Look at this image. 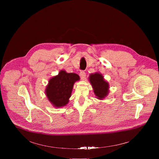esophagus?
<instances>
[{"mask_svg": "<svg viewBox=\"0 0 159 159\" xmlns=\"http://www.w3.org/2000/svg\"><path fill=\"white\" fill-rule=\"evenodd\" d=\"M79 75H80V78H81V79H82V80L85 79V76H86V74H85V72H84V71H81V72H80Z\"/></svg>", "mask_w": 159, "mask_h": 159, "instance_id": "obj_1", "label": "esophagus"}]
</instances>
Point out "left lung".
<instances>
[{
	"instance_id": "1",
	"label": "left lung",
	"mask_w": 159,
	"mask_h": 159,
	"mask_svg": "<svg viewBox=\"0 0 159 159\" xmlns=\"http://www.w3.org/2000/svg\"><path fill=\"white\" fill-rule=\"evenodd\" d=\"M89 81L94 89L96 96L99 99L104 98L108 94L109 84L104 80L103 76L99 73L90 75Z\"/></svg>"
}]
</instances>
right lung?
Here are the masks:
<instances>
[{
  "instance_id": "add662e5",
  "label": "right lung",
  "mask_w": 159,
  "mask_h": 159,
  "mask_svg": "<svg viewBox=\"0 0 159 159\" xmlns=\"http://www.w3.org/2000/svg\"><path fill=\"white\" fill-rule=\"evenodd\" d=\"M79 76L74 73L60 72L58 75L49 80L46 89L48 99L55 107H62L69 102L75 82L79 80Z\"/></svg>"
}]
</instances>
